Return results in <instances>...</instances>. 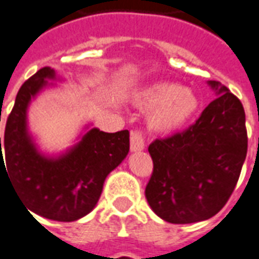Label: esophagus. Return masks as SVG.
Returning <instances> with one entry per match:
<instances>
[{
    "instance_id": "obj_1",
    "label": "esophagus",
    "mask_w": 259,
    "mask_h": 259,
    "mask_svg": "<svg viewBox=\"0 0 259 259\" xmlns=\"http://www.w3.org/2000/svg\"><path fill=\"white\" fill-rule=\"evenodd\" d=\"M145 147L144 143V134L141 130H133L132 136H130V149L133 152L143 151Z\"/></svg>"
}]
</instances>
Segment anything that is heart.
I'll return each mask as SVG.
<instances>
[{"instance_id": "1", "label": "heart", "mask_w": 259, "mask_h": 259, "mask_svg": "<svg viewBox=\"0 0 259 259\" xmlns=\"http://www.w3.org/2000/svg\"><path fill=\"white\" fill-rule=\"evenodd\" d=\"M138 106L153 110L152 129L169 133L185 126L200 107L198 98L193 91L175 82H157L144 91L138 98Z\"/></svg>"}]
</instances>
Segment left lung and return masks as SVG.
Masks as SVG:
<instances>
[{
    "instance_id": "1",
    "label": "left lung",
    "mask_w": 259,
    "mask_h": 259,
    "mask_svg": "<svg viewBox=\"0 0 259 259\" xmlns=\"http://www.w3.org/2000/svg\"><path fill=\"white\" fill-rule=\"evenodd\" d=\"M209 84L219 96L200 118L148 148L153 171L145 197L152 210L172 224L202 222L220 212L247 155L243 104L219 81Z\"/></svg>"
}]
</instances>
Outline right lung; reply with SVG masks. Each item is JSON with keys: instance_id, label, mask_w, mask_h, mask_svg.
I'll return each mask as SVG.
<instances>
[{"instance_id": "right-lung-1", "label": "right lung", "mask_w": 259, "mask_h": 259, "mask_svg": "<svg viewBox=\"0 0 259 259\" xmlns=\"http://www.w3.org/2000/svg\"><path fill=\"white\" fill-rule=\"evenodd\" d=\"M54 76L53 69L42 68L17 92L5 126V163L0 137V171L9 174L12 186L28 212L55 222H74L95 208L104 179L127 155L129 130L104 133L91 129L72 151L58 159L37 153L27 133L25 112L31 98L46 85V78Z\"/></svg>"}]
</instances>
